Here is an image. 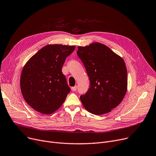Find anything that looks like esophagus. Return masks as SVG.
I'll return each instance as SVG.
<instances>
[{"label": "esophagus", "instance_id": "esophagus-1", "mask_svg": "<svg viewBox=\"0 0 156 156\" xmlns=\"http://www.w3.org/2000/svg\"><path fill=\"white\" fill-rule=\"evenodd\" d=\"M77 90V86H75V87H71V90L73 92H75Z\"/></svg>", "mask_w": 156, "mask_h": 156}]
</instances>
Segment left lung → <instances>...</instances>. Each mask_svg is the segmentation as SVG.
Here are the masks:
<instances>
[{
    "label": "left lung",
    "instance_id": "obj_1",
    "mask_svg": "<svg viewBox=\"0 0 156 156\" xmlns=\"http://www.w3.org/2000/svg\"><path fill=\"white\" fill-rule=\"evenodd\" d=\"M78 48L77 55L90 83L87 92L80 96L81 103L95 115L111 112L121 102L127 91V69L123 59L99 42Z\"/></svg>",
    "mask_w": 156,
    "mask_h": 156
}]
</instances>
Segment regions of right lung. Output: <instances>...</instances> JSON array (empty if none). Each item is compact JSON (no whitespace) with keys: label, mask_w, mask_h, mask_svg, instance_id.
<instances>
[{"label":"right lung","mask_w":156,"mask_h":156,"mask_svg":"<svg viewBox=\"0 0 156 156\" xmlns=\"http://www.w3.org/2000/svg\"><path fill=\"white\" fill-rule=\"evenodd\" d=\"M75 46L48 44L24 66L20 78L24 101L35 111L51 114L58 109L70 92L62 73L66 58Z\"/></svg>","instance_id":"1"}]
</instances>
